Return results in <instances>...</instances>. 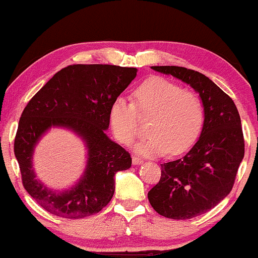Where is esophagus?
Listing matches in <instances>:
<instances>
[{
    "label": "esophagus",
    "instance_id": "obj_1",
    "mask_svg": "<svg viewBox=\"0 0 258 258\" xmlns=\"http://www.w3.org/2000/svg\"><path fill=\"white\" fill-rule=\"evenodd\" d=\"M132 162H133V165H141L142 162H143V160L139 158V156L135 155V156H132Z\"/></svg>",
    "mask_w": 258,
    "mask_h": 258
}]
</instances>
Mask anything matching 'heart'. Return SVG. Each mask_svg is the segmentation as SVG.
<instances>
[{
  "label": "heart",
  "mask_w": 258,
  "mask_h": 258,
  "mask_svg": "<svg viewBox=\"0 0 258 258\" xmlns=\"http://www.w3.org/2000/svg\"><path fill=\"white\" fill-rule=\"evenodd\" d=\"M139 117H149L148 135L135 146L144 156L177 155L194 144L203 128L205 108L194 92L162 78H152L133 91L132 103L119 97L109 108V123L117 141L131 144Z\"/></svg>",
  "instance_id": "heart-1"
}]
</instances>
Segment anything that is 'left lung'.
Returning <instances> with one entry per match:
<instances>
[{"label": "left lung", "mask_w": 258, "mask_h": 258, "mask_svg": "<svg viewBox=\"0 0 258 258\" xmlns=\"http://www.w3.org/2000/svg\"><path fill=\"white\" fill-rule=\"evenodd\" d=\"M152 69L194 88L205 108L197 143L180 159L161 164L159 183L148 193L159 215L189 220L214 209L232 190L245 153L240 115L232 98L201 73L182 67Z\"/></svg>", "instance_id": "1"}]
</instances>
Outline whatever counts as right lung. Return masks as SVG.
<instances>
[{"label":"right lung","instance_id":"add662e5","mask_svg":"<svg viewBox=\"0 0 258 258\" xmlns=\"http://www.w3.org/2000/svg\"><path fill=\"white\" fill-rule=\"evenodd\" d=\"M137 75L136 68L74 64L64 68L25 106L14 139L25 190L49 214L84 218L98 214L111 200L115 173L128 170V152L106 136L109 108ZM53 126L70 129L88 149L86 168L72 188L53 191L36 178L32 155L39 139Z\"/></svg>","mask_w":258,"mask_h":258}]
</instances>
